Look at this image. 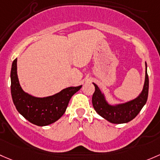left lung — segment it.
<instances>
[{"label": "left lung", "mask_w": 160, "mask_h": 160, "mask_svg": "<svg viewBox=\"0 0 160 160\" xmlns=\"http://www.w3.org/2000/svg\"><path fill=\"white\" fill-rule=\"evenodd\" d=\"M95 91L92 97V102L96 112L102 118L110 122L116 124L126 123L133 120L138 115L147 101L149 93V77L147 74V65L146 63V76L143 88L140 94L130 101L124 103L111 105L106 100L104 94L95 83Z\"/></svg>", "instance_id": "8db88e82"}]
</instances>
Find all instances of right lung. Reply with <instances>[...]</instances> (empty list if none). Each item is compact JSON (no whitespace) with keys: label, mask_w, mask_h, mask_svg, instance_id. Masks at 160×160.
<instances>
[{"label":"right lung","mask_w":160,"mask_h":160,"mask_svg":"<svg viewBox=\"0 0 160 160\" xmlns=\"http://www.w3.org/2000/svg\"><path fill=\"white\" fill-rule=\"evenodd\" d=\"M11 90L13 104L18 112L31 123L43 127L58 120L67 110L72 96L82 87H70L47 97H35L25 93L20 85L17 73V59L11 71Z\"/></svg>","instance_id":"obj_1"}]
</instances>
